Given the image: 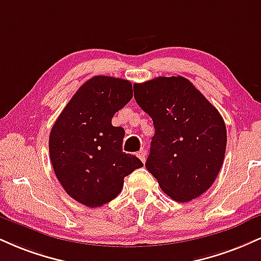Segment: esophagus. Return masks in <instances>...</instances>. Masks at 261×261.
Segmentation results:
<instances>
[{
	"label": "esophagus",
	"instance_id": "1",
	"mask_svg": "<svg viewBox=\"0 0 261 261\" xmlns=\"http://www.w3.org/2000/svg\"><path fill=\"white\" fill-rule=\"evenodd\" d=\"M137 156L141 159V162L144 163V161H146V150L141 149L140 152H137Z\"/></svg>",
	"mask_w": 261,
	"mask_h": 261
}]
</instances>
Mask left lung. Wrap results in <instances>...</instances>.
<instances>
[{
	"label": "left lung",
	"mask_w": 261,
	"mask_h": 261,
	"mask_svg": "<svg viewBox=\"0 0 261 261\" xmlns=\"http://www.w3.org/2000/svg\"><path fill=\"white\" fill-rule=\"evenodd\" d=\"M134 92L155 130L147 170L176 202L199 197L224 163L227 134L220 113L184 76L135 84Z\"/></svg>",
	"instance_id": "8db88e82"
}]
</instances>
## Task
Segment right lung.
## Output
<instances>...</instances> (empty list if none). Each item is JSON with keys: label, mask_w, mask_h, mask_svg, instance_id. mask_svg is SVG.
Returning a JSON list of instances; mask_svg holds the SVG:
<instances>
[{"label": "right lung", "mask_w": 261, "mask_h": 261, "mask_svg": "<svg viewBox=\"0 0 261 261\" xmlns=\"http://www.w3.org/2000/svg\"><path fill=\"white\" fill-rule=\"evenodd\" d=\"M133 98L130 81L91 77L71 97L49 134V156L56 176L71 198L90 208L111 202L124 177L143 166L122 152L125 131L112 118Z\"/></svg>", "instance_id": "1"}]
</instances>
